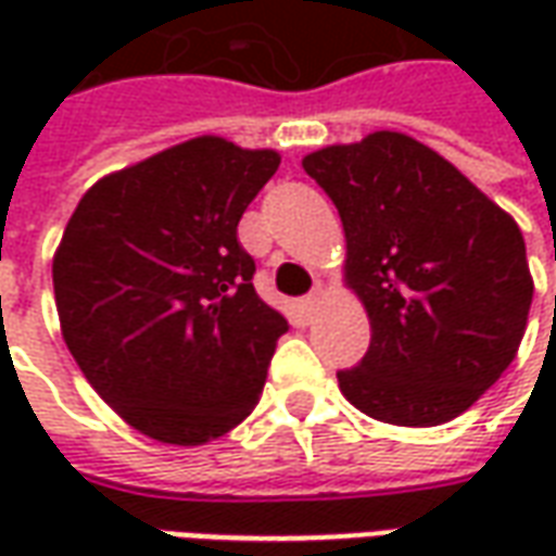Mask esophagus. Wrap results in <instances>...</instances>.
Listing matches in <instances>:
<instances>
[{
	"mask_svg": "<svg viewBox=\"0 0 556 556\" xmlns=\"http://www.w3.org/2000/svg\"><path fill=\"white\" fill-rule=\"evenodd\" d=\"M321 294H325V289H321V286H315V289L309 291V294H306V298H303V301H301V309H303V313L313 315V313H315V306L321 303Z\"/></svg>",
	"mask_w": 556,
	"mask_h": 556,
	"instance_id": "34e87169",
	"label": "esophagus"
}]
</instances>
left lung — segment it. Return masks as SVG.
Segmentation results:
<instances>
[{
  "mask_svg": "<svg viewBox=\"0 0 556 556\" xmlns=\"http://www.w3.org/2000/svg\"><path fill=\"white\" fill-rule=\"evenodd\" d=\"M345 229L372 342L339 390L393 426L465 414L515 361L533 301L521 229L450 160L393 130L303 157Z\"/></svg>",
  "mask_w": 556,
  "mask_h": 556,
  "instance_id": "8db88e82",
  "label": "left lung"
}]
</instances>
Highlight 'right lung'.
<instances>
[{
  "instance_id": "1",
  "label": "right lung",
  "mask_w": 556,
  "mask_h": 556,
  "mask_svg": "<svg viewBox=\"0 0 556 556\" xmlns=\"http://www.w3.org/2000/svg\"><path fill=\"white\" fill-rule=\"evenodd\" d=\"M279 154L195 137L79 199L53 258L67 351L148 438L199 446L258 405L289 321L253 289L238 223Z\"/></svg>"
}]
</instances>
